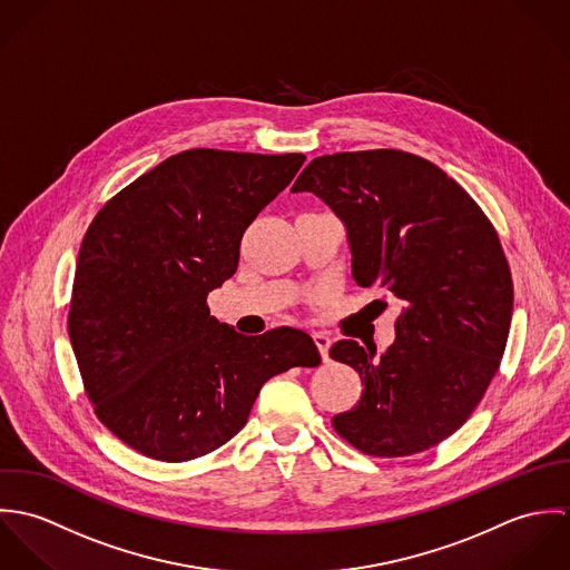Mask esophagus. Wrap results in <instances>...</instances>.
Segmentation results:
<instances>
[{
  "label": "esophagus",
  "instance_id": "obj_1",
  "mask_svg": "<svg viewBox=\"0 0 570 570\" xmlns=\"http://www.w3.org/2000/svg\"><path fill=\"white\" fill-rule=\"evenodd\" d=\"M312 337H314V342H316V346H318V351H321V355H323V360H328V346H331V337L326 335L325 331H314L312 333Z\"/></svg>",
  "mask_w": 570,
  "mask_h": 570
}]
</instances>
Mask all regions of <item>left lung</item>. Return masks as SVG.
Returning <instances> with one entry per match:
<instances>
[{
  "mask_svg": "<svg viewBox=\"0 0 570 570\" xmlns=\"http://www.w3.org/2000/svg\"><path fill=\"white\" fill-rule=\"evenodd\" d=\"M292 190L342 219L355 283L404 303L380 357L355 340L331 346L364 384L333 430L382 459L439 445L479 406L504 353L513 283L495 228L448 173L397 149L321 156Z\"/></svg>",
  "mask_w": 570,
  "mask_h": 570,
  "instance_id": "8db88e82",
  "label": "left lung"
}]
</instances>
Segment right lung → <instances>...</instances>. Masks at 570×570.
Instances as JSON below:
<instances>
[{"mask_svg":"<svg viewBox=\"0 0 570 570\" xmlns=\"http://www.w3.org/2000/svg\"><path fill=\"white\" fill-rule=\"evenodd\" d=\"M303 163L181 151L89 224L68 331L96 416L136 452L164 463L204 456L244 428L269 377L321 364L305 331L242 335L206 303L237 272L245 228Z\"/></svg>","mask_w":570,"mask_h":570,"instance_id":"add662e5","label":"right lung"}]
</instances>
